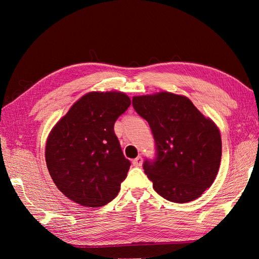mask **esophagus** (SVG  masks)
<instances>
[{"instance_id":"1","label":"esophagus","mask_w":259,"mask_h":259,"mask_svg":"<svg viewBox=\"0 0 259 259\" xmlns=\"http://www.w3.org/2000/svg\"><path fill=\"white\" fill-rule=\"evenodd\" d=\"M142 162H144V160H142V157H140V156L137 157L136 159H134V160H133V164L135 167H140Z\"/></svg>"}]
</instances>
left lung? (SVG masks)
Returning a JSON list of instances; mask_svg holds the SVG:
<instances>
[{
	"mask_svg": "<svg viewBox=\"0 0 259 259\" xmlns=\"http://www.w3.org/2000/svg\"><path fill=\"white\" fill-rule=\"evenodd\" d=\"M137 112L149 123L156 141V161L145 172L164 199L185 203L199 198L217 177L222 137L217 124L189 98L168 91L135 96Z\"/></svg>",
	"mask_w": 259,
	"mask_h": 259,
	"instance_id": "obj_1",
	"label": "left lung"
}]
</instances>
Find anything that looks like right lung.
Here are the masks:
<instances>
[{
    "instance_id": "right-lung-1",
    "label": "right lung",
    "mask_w": 259,
    "mask_h": 259,
    "mask_svg": "<svg viewBox=\"0 0 259 259\" xmlns=\"http://www.w3.org/2000/svg\"><path fill=\"white\" fill-rule=\"evenodd\" d=\"M130 104L123 92H88L51 129L46 144L47 167L70 200L96 208L117 197L130 161L113 125Z\"/></svg>"
}]
</instances>
